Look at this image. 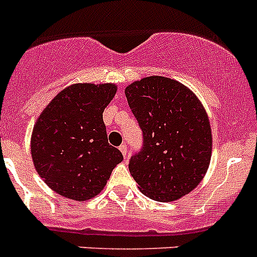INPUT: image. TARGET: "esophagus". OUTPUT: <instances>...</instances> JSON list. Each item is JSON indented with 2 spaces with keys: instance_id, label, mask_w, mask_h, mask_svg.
<instances>
[{
  "instance_id": "obj_1",
  "label": "esophagus",
  "mask_w": 257,
  "mask_h": 257,
  "mask_svg": "<svg viewBox=\"0 0 257 257\" xmlns=\"http://www.w3.org/2000/svg\"><path fill=\"white\" fill-rule=\"evenodd\" d=\"M119 150H121L122 155H123L124 158H127V155H128V148H127L126 144H122L121 147H119Z\"/></svg>"
}]
</instances>
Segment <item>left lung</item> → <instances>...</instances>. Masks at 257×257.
Instances as JSON below:
<instances>
[{
  "instance_id": "left-lung-1",
  "label": "left lung",
  "mask_w": 257,
  "mask_h": 257,
  "mask_svg": "<svg viewBox=\"0 0 257 257\" xmlns=\"http://www.w3.org/2000/svg\"><path fill=\"white\" fill-rule=\"evenodd\" d=\"M143 130L144 145L128 169L140 191L168 202L191 192L211 159L208 113L192 90L164 76H148L124 89Z\"/></svg>"
}]
</instances>
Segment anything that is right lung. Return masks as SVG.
I'll list each match as a JSON object with an SVG mask.
<instances>
[{"label": "right lung", "instance_id": "obj_1", "mask_svg": "<svg viewBox=\"0 0 257 257\" xmlns=\"http://www.w3.org/2000/svg\"><path fill=\"white\" fill-rule=\"evenodd\" d=\"M114 84L79 82L67 86L37 118L30 152L38 175L49 187L76 201L95 197L123 157L108 144L103 112Z\"/></svg>", "mask_w": 257, "mask_h": 257}]
</instances>
